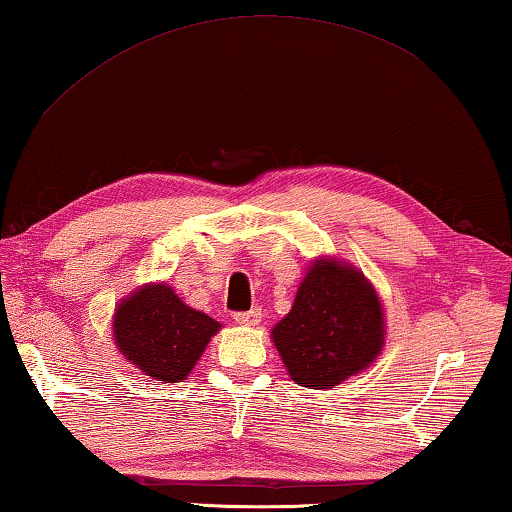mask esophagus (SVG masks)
<instances>
[{
	"instance_id": "esophagus-1",
	"label": "esophagus",
	"mask_w": 512,
	"mask_h": 512,
	"mask_svg": "<svg viewBox=\"0 0 512 512\" xmlns=\"http://www.w3.org/2000/svg\"><path fill=\"white\" fill-rule=\"evenodd\" d=\"M262 320V309H250V311H237L235 314V323L239 325H259Z\"/></svg>"
}]
</instances>
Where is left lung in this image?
Segmentation results:
<instances>
[{
	"label": "left lung",
	"mask_w": 512,
	"mask_h": 512,
	"mask_svg": "<svg viewBox=\"0 0 512 512\" xmlns=\"http://www.w3.org/2000/svg\"><path fill=\"white\" fill-rule=\"evenodd\" d=\"M271 339L305 388H334L359 375L384 348V309L359 268L320 257L302 277L293 307Z\"/></svg>",
	"instance_id": "obj_1"
}]
</instances>
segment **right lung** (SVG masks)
<instances>
[{"label":"right lung","mask_w":512,"mask_h":512,"mask_svg":"<svg viewBox=\"0 0 512 512\" xmlns=\"http://www.w3.org/2000/svg\"><path fill=\"white\" fill-rule=\"evenodd\" d=\"M219 329L214 318L187 307L160 282L133 291L112 318V336L124 359L164 384L185 379Z\"/></svg>","instance_id":"add662e5"}]
</instances>
